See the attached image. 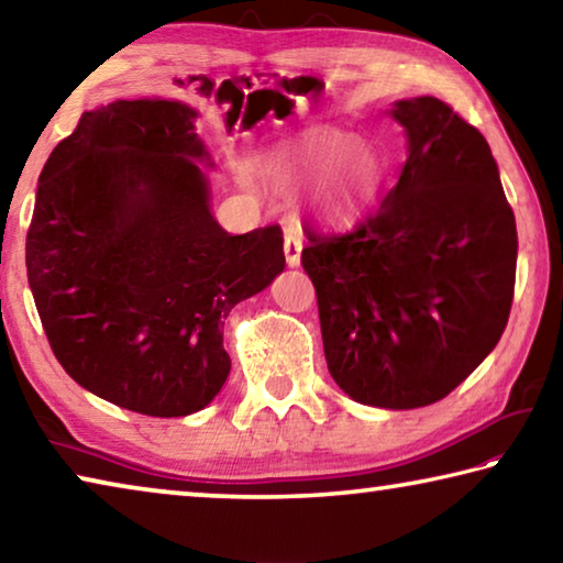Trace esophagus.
<instances>
[{"instance_id":"esophagus-1","label":"esophagus","mask_w":563,"mask_h":563,"mask_svg":"<svg viewBox=\"0 0 563 563\" xmlns=\"http://www.w3.org/2000/svg\"><path fill=\"white\" fill-rule=\"evenodd\" d=\"M285 261H288L290 268L300 265V251H302V238L300 231L295 225L285 228Z\"/></svg>"}]
</instances>
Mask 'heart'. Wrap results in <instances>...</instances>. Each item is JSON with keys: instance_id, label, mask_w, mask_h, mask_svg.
<instances>
[{"instance_id": "1", "label": "heart", "mask_w": 563, "mask_h": 563, "mask_svg": "<svg viewBox=\"0 0 563 563\" xmlns=\"http://www.w3.org/2000/svg\"><path fill=\"white\" fill-rule=\"evenodd\" d=\"M273 166L283 176L322 190V211L330 218H350L377 194L383 164L355 133L312 126L278 146Z\"/></svg>"}]
</instances>
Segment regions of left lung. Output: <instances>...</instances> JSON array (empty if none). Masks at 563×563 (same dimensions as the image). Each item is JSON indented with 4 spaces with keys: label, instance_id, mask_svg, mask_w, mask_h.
Here are the masks:
<instances>
[{
    "label": "left lung",
    "instance_id": "1",
    "mask_svg": "<svg viewBox=\"0 0 563 563\" xmlns=\"http://www.w3.org/2000/svg\"><path fill=\"white\" fill-rule=\"evenodd\" d=\"M407 161L347 233L308 228L302 268L322 347L360 405L415 409L462 385L497 347L517 278V223L487 139L434 97L397 101Z\"/></svg>",
    "mask_w": 563,
    "mask_h": 563
}]
</instances>
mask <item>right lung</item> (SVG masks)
I'll use <instances>...</instances> for the list:
<instances>
[{
	"instance_id": "add662e5",
	"label": "right lung",
	"mask_w": 563,
	"mask_h": 563,
	"mask_svg": "<svg viewBox=\"0 0 563 563\" xmlns=\"http://www.w3.org/2000/svg\"><path fill=\"white\" fill-rule=\"evenodd\" d=\"M196 117L168 99L84 111L44 164L26 233V278L66 375L148 417L211 405L231 373L223 320L285 268L280 225H218Z\"/></svg>"
}]
</instances>
